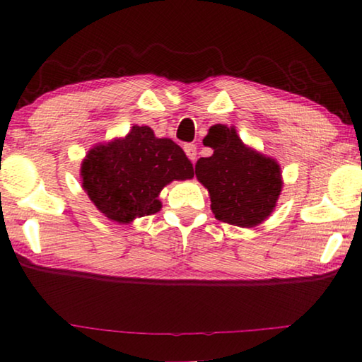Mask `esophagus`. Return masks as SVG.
Segmentation results:
<instances>
[{
  "instance_id": "obj_1",
  "label": "esophagus",
  "mask_w": 362,
  "mask_h": 362,
  "mask_svg": "<svg viewBox=\"0 0 362 362\" xmlns=\"http://www.w3.org/2000/svg\"><path fill=\"white\" fill-rule=\"evenodd\" d=\"M183 150H185L187 156L192 159V161H194V159H196V145L194 144H187L185 146H183Z\"/></svg>"
}]
</instances>
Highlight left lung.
Masks as SVG:
<instances>
[{"label": "left lung", "instance_id": "8db88e82", "mask_svg": "<svg viewBox=\"0 0 362 362\" xmlns=\"http://www.w3.org/2000/svg\"><path fill=\"white\" fill-rule=\"evenodd\" d=\"M204 145L214 153L198 159L194 174L209 192L214 216L243 228L262 223L283 188L279 164L244 145L235 127L212 126Z\"/></svg>", "mask_w": 362, "mask_h": 362}]
</instances>
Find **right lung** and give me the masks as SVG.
Here are the masks:
<instances>
[{
	"mask_svg": "<svg viewBox=\"0 0 362 362\" xmlns=\"http://www.w3.org/2000/svg\"><path fill=\"white\" fill-rule=\"evenodd\" d=\"M192 177L193 164L180 146L155 137L148 126H132L126 137L95 145L81 163L84 192L118 223L156 214L161 189Z\"/></svg>",
	"mask_w": 362,
	"mask_h": 362,
	"instance_id": "right-lung-1",
	"label": "right lung"
}]
</instances>
